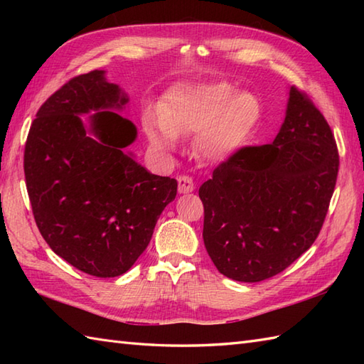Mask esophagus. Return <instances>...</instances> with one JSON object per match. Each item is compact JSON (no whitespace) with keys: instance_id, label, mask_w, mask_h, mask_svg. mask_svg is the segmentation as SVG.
Segmentation results:
<instances>
[{"instance_id":"1","label":"esophagus","mask_w":364,"mask_h":364,"mask_svg":"<svg viewBox=\"0 0 364 364\" xmlns=\"http://www.w3.org/2000/svg\"><path fill=\"white\" fill-rule=\"evenodd\" d=\"M196 186L191 176L188 175L178 176V192H180V194H189V192H192Z\"/></svg>"}]
</instances>
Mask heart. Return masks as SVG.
<instances>
[{
    "label": "heart",
    "instance_id": "1",
    "mask_svg": "<svg viewBox=\"0 0 364 364\" xmlns=\"http://www.w3.org/2000/svg\"><path fill=\"white\" fill-rule=\"evenodd\" d=\"M261 114L258 98L236 94L228 82L181 84L166 95L159 120L145 117V131L156 150H172L175 137L197 134L196 150L208 161H225L245 144Z\"/></svg>",
    "mask_w": 364,
    "mask_h": 364
}]
</instances>
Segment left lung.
Wrapping results in <instances>:
<instances>
[{"instance_id":"obj_1","label":"left lung","mask_w":364,"mask_h":364,"mask_svg":"<svg viewBox=\"0 0 364 364\" xmlns=\"http://www.w3.org/2000/svg\"><path fill=\"white\" fill-rule=\"evenodd\" d=\"M339 168L335 136L305 92L291 87L272 144L242 146L198 189L203 241L220 274L267 280L318 237Z\"/></svg>"}]
</instances>
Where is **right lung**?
<instances>
[{"instance_id":"1","label":"right lung","mask_w":364,"mask_h":364,"mask_svg":"<svg viewBox=\"0 0 364 364\" xmlns=\"http://www.w3.org/2000/svg\"><path fill=\"white\" fill-rule=\"evenodd\" d=\"M127 103L103 70L75 76L41 106L25 145L38 231L68 264L100 278L119 277L134 264L176 197V180L150 173L123 151L137 131L111 109ZM90 110L97 112L87 130L79 114Z\"/></svg>"}]
</instances>
